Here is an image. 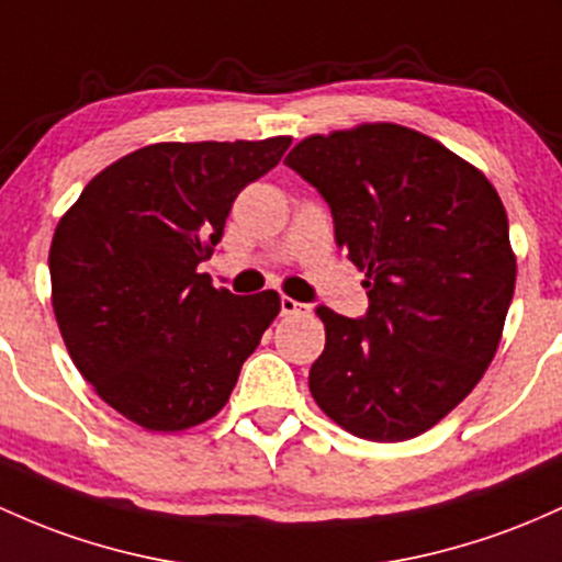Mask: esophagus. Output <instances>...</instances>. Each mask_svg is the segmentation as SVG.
I'll list each match as a JSON object with an SVG mask.
<instances>
[{
    "label": "esophagus",
    "instance_id": "34e87169",
    "mask_svg": "<svg viewBox=\"0 0 562 562\" xmlns=\"http://www.w3.org/2000/svg\"><path fill=\"white\" fill-rule=\"evenodd\" d=\"M280 312H282V317H293V314H310V304H301V301H293V299H288V295H282Z\"/></svg>",
    "mask_w": 562,
    "mask_h": 562
}]
</instances>
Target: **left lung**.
<instances>
[{"instance_id": "1", "label": "left lung", "mask_w": 562, "mask_h": 562, "mask_svg": "<svg viewBox=\"0 0 562 562\" xmlns=\"http://www.w3.org/2000/svg\"><path fill=\"white\" fill-rule=\"evenodd\" d=\"M285 165L328 202L336 245L368 277L362 317L317 306L312 397L362 440H411L496 355L517 274L507 211L483 172L403 125L312 135Z\"/></svg>"}]
</instances>
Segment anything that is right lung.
Listing matches in <instances>:
<instances>
[{"label":"right lung","instance_id":"1","mask_svg":"<svg viewBox=\"0 0 562 562\" xmlns=\"http://www.w3.org/2000/svg\"><path fill=\"white\" fill-rule=\"evenodd\" d=\"M291 138L154 144L109 165L60 218L53 310L74 366L151 431L207 422L280 312V295L215 291L200 263L248 183Z\"/></svg>","mask_w":562,"mask_h":562}]
</instances>
